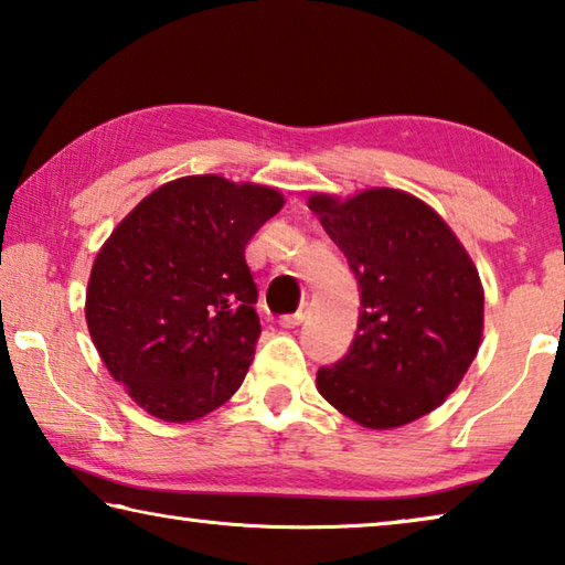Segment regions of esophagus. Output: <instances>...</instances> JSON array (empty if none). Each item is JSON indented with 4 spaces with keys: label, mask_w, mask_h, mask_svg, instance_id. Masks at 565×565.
<instances>
[{
    "label": "esophagus",
    "mask_w": 565,
    "mask_h": 565,
    "mask_svg": "<svg viewBox=\"0 0 565 565\" xmlns=\"http://www.w3.org/2000/svg\"><path fill=\"white\" fill-rule=\"evenodd\" d=\"M306 317H309V303H303L299 311H296V313H289V317H281V327H286V329H296V327H301V323L306 321Z\"/></svg>",
    "instance_id": "obj_1"
}]
</instances>
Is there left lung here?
Masks as SVG:
<instances>
[{"instance_id": "1", "label": "left lung", "mask_w": 565, "mask_h": 565, "mask_svg": "<svg viewBox=\"0 0 565 565\" xmlns=\"http://www.w3.org/2000/svg\"><path fill=\"white\" fill-rule=\"evenodd\" d=\"M361 289L356 339L317 388L363 428L406 426L461 384L483 337V286L441 216L401 189L311 194Z\"/></svg>"}]
</instances>
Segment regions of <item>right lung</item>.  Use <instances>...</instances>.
Wrapping results in <instances>:
<instances>
[{
	"label": "right lung",
	"instance_id": "right-lung-1",
	"mask_svg": "<svg viewBox=\"0 0 565 565\" xmlns=\"http://www.w3.org/2000/svg\"><path fill=\"white\" fill-rule=\"evenodd\" d=\"M281 206L274 186L181 177L99 248L84 317L111 379L147 414L186 424L242 386L262 333L244 252Z\"/></svg>",
	"mask_w": 565,
	"mask_h": 565
}]
</instances>
